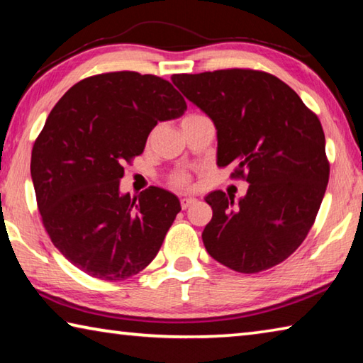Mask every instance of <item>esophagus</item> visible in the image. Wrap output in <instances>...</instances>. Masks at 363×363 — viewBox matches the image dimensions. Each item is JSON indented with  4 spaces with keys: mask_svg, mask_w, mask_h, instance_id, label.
<instances>
[{
    "mask_svg": "<svg viewBox=\"0 0 363 363\" xmlns=\"http://www.w3.org/2000/svg\"><path fill=\"white\" fill-rule=\"evenodd\" d=\"M195 199H192V196H184V199H181V208L182 210H187V208L190 206V205H194L195 203Z\"/></svg>",
    "mask_w": 363,
    "mask_h": 363,
    "instance_id": "obj_1",
    "label": "esophagus"
}]
</instances>
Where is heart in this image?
Segmentation results:
<instances>
[{
  "label": "heart",
  "mask_w": 363,
  "mask_h": 363,
  "mask_svg": "<svg viewBox=\"0 0 363 363\" xmlns=\"http://www.w3.org/2000/svg\"><path fill=\"white\" fill-rule=\"evenodd\" d=\"M169 184L176 189H189L192 186V176L187 171H176L169 176Z\"/></svg>",
  "instance_id": "obj_1"
}]
</instances>
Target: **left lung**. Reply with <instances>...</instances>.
Segmentation results:
<instances>
[{"mask_svg":"<svg viewBox=\"0 0 363 363\" xmlns=\"http://www.w3.org/2000/svg\"><path fill=\"white\" fill-rule=\"evenodd\" d=\"M214 121L218 167L245 179L247 195L214 190L201 238L211 257L256 274L291 256L314 225L330 177L320 120L286 83L267 72L225 69L171 77Z\"/></svg>","mask_w":363,"mask_h":363,"instance_id":"8db88e82","label":"left lung"}]
</instances>
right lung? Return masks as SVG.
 <instances>
[{
    "label": "right lung",
    "instance_id": "add662e5",
    "mask_svg": "<svg viewBox=\"0 0 363 363\" xmlns=\"http://www.w3.org/2000/svg\"><path fill=\"white\" fill-rule=\"evenodd\" d=\"M186 108L168 79L108 72L73 84L51 110L30 163L36 203L54 247L84 274L125 280L157 256L179 200L153 186L121 195L123 163Z\"/></svg>",
    "mask_w": 363,
    "mask_h": 363
}]
</instances>
